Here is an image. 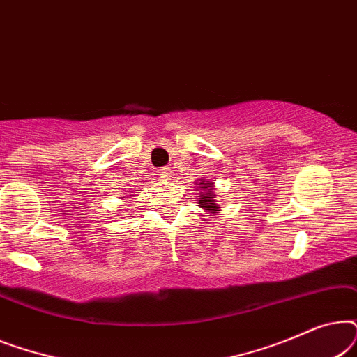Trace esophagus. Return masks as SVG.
I'll return each mask as SVG.
<instances>
[{"mask_svg": "<svg viewBox=\"0 0 357 357\" xmlns=\"http://www.w3.org/2000/svg\"><path fill=\"white\" fill-rule=\"evenodd\" d=\"M170 174H172V170L169 167H159L155 170V177L160 178V180H167L170 177Z\"/></svg>", "mask_w": 357, "mask_h": 357, "instance_id": "1", "label": "esophagus"}]
</instances>
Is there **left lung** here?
Returning <instances> with one entry per match:
<instances>
[{
	"instance_id": "1",
	"label": "left lung",
	"mask_w": 357,
	"mask_h": 357,
	"mask_svg": "<svg viewBox=\"0 0 357 357\" xmlns=\"http://www.w3.org/2000/svg\"><path fill=\"white\" fill-rule=\"evenodd\" d=\"M199 182H202V180H199ZM199 185H203V187H202L203 193L199 195L198 206L206 209V211H209V213L219 211V206H218V203L214 202V195L211 193V188H208V187H211V182H209V183H199ZM204 189L207 190L206 192H204Z\"/></svg>"
}]
</instances>
